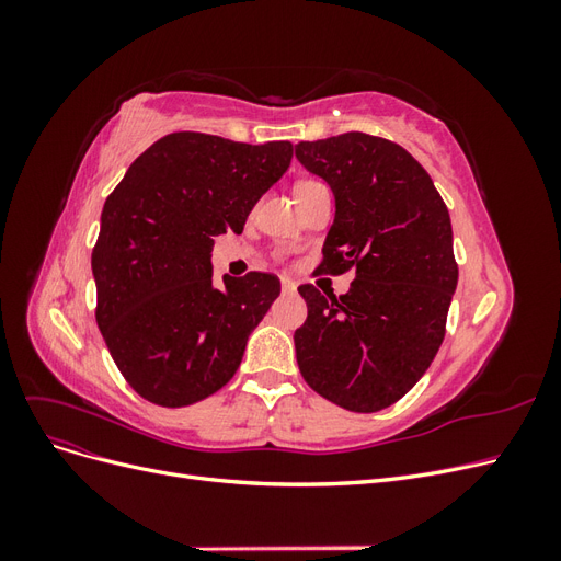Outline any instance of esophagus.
<instances>
[{
    "label": "esophagus",
    "mask_w": 561,
    "mask_h": 561,
    "mask_svg": "<svg viewBox=\"0 0 561 561\" xmlns=\"http://www.w3.org/2000/svg\"><path fill=\"white\" fill-rule=\"evenodd\" d=\"M280 287H283V293H285V295H293V293H297V283H295L293 278H287V276H283V278H280Z\"/></svg>",
    "instance_id": "1"
}]
</instances>
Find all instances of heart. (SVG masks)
Here are the masks:
<instances>
[{"instance_id": "b5f03b06", "label": "heart", "mask_w": 561, "mask_h": 561, "mask_svg": "<svg viewBox=\"0 0 561 561\" xmlns=\"http://www.w3.org/2000/svg\"><path fill=\"white\" fill-rule=\"evenodd\" d=\"M307 182H313V180H307Z\"/></svg>"}]
</instances>
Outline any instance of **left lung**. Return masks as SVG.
Returning a JSON list of instances; mask_svg holds the SVG:
<instances>
[{"mask_svg":"<svg viewBox=\"0 0 561 561\" xmlns=\"http://www.w3.org/2000/svg\"><path fill=\"white\" fill-rule=\"evenodd\" d=\"M295 154L334 194L320 266L355 268L342 297L299 285L309 307L295 332L299 371L344 410H386L423 377L445 339L458 280L449 210L410 151L377 135L299 142Z\"/></svg>","mask_w":561,"mask_h":561,"instance_id":"1","label":"left lung"}]
</instances>
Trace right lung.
Returning a JSON list of instances; mask_svg holds the SVG:
<instances>
[{
  "instance_id": "1",
  "label": "right lung",
  "mask_w": 561,
  "mask_h": 561,
  "mask_svg": "<svg viewBox=\"0 0 561 561\" xmlns=\"http://www.w3.org/2000/svg\"><path fill=\"white\" fill-rule=\"evenodd\" d=\"M290 161L285 140L245 145L182 130L142 151L107 196L91 254L95 320L145 400L186 407L236 375L280 280L250 271L215 287L213 239L241 233Z\"/></svg>"
}]
</instances>
